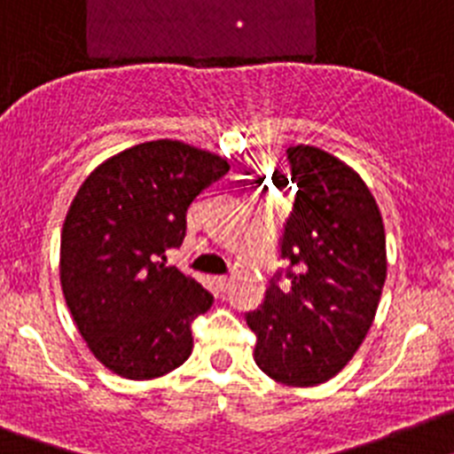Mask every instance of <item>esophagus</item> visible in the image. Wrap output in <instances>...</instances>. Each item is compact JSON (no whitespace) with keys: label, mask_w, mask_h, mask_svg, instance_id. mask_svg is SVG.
<instances>
[{"label":"esophagus","mask_w":454,"mask_h":454,"mask_svg":"<svg viewBox=\"0 0 454 454\" xmlns=\"http://www.w3.org/2000/svg\"><path fill=\"white\" fill-rule=\"evenodd\" d=\"M215 283H217V287L226 289L228 285H231V278H228V276H217V278H215Z\"/></svg>","instance_id":"esophagus-1"}]
</instances>
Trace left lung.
I'll list each match as a JSON object with an SVG mask.
<instances>
[{
  "label": "left lung",
  "mask_w": 454,
  "mask_h": 454,
  "mask_svg": "<svg viewBox=\"0 0 454 454\" xmlns=\"http://www.w3.org/2000/svg\"><path fill=\"white\" fill-rule=\"evenodd\" d=\"M298 192L264 303L247 312L255 364L289 387L334 378L364 341L387 278L385 226L366 183L317 146H289ZM280 275L288 285L280 288Z\"/></svg>",
  "instance_id": "8db88e82"
}]
</instances>
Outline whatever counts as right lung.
I'll list each match as a JSON object with an SVG mask.
<instances>
[{"label": "right lung", "instance_id": "1", "mask_svg": "<svg viewBox=\"0 0 454 454\" xmlns=\"http://www.w3.org/2000/svg\"><path fill=\"white\" fill-rule=\"evenodd\" d=\"M231 169L176 140L130 146L97 167L69 206L60 285L90 350L113 373L151 380L192 353V321L212 294L167 251L185 239L187 207Z\"/></svg>", "mask_w": 454, "mask_h": 454}]
</instances>
